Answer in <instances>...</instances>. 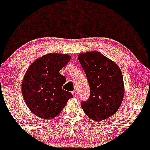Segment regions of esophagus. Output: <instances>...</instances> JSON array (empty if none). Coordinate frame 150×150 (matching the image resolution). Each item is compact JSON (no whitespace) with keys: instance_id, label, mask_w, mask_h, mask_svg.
<instances>
[{"instance_id":"esophagus-1","label":"esophagus","mask_w":150,"mask_h":150,"mask_svg":"<svg viewBox=\"0 0 150 150\" xmlns=\"http://www.w3.org/2000/svg\"><path fill=\"white\" fill-rule=\"evenodd\" d=\"M72 94H73V96H74V97H76V96H77L79 95L78 91H77L76 90H75V91H72Z\"/></svg>"}]
</instances>
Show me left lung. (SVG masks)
<instances>
[{
  "instance_id": "1",
  "label": "left lung",
  "mask_w": 150,
  "mask_h": 150,
  "mask_svg": "<svg viewBox=\"0 0 150 150\" xmlns=\"http://www.w3.org/2000/svg\"><path fill=\"white\" fill-rule=\"evenodd\" d=\"M90 86L87 101H81L85 114L92 120H104L117 112L125 94L123 76L120 67L98 51L78 56Z\"/></svg>"
}]
</instances>
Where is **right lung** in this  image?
<instances>
[{"mask_svg":"<svg viewBox=\"0 0 150 150\" xmlns=\"http://www.w3.org/2000/svg\"><path fill=\"white\" fill-rule=\"evenodd\" d=\"M68 54H49L37 59L22 81L23 99L36 117L49 120L59 115L73 95L62 88L66 78L59 71L68 64Z\"/></svg>","mask_w":150,"mask_h":150,"instance_id":"add662e5","label":"right lung"}]
</instances>
